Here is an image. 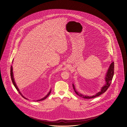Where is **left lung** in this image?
Segmentation results:
<instances>
[{"instance_id": "1", "label": "left lung", "mask_w": 127, "mask_h": 127, "mask_svg": "<svg viewBox=\"0 0 127 127\" xmlns=\"http://www.w3.org/2000/svg\"><path fill=\"white\" fill-rule=\"evenodd\" d=\"M114 63L112 62L110 65L106 73H105V84L101 88L99 92L96 93L95 95H93L92 96H89L86 95H83L81 94L77 90H76L74 84H72V86L74 89L75 92L77 95L80 96L81 97L84 98V99H92L95 98L97 96H99L101 95L102 94L105 93L107 90L108 89L109 87L110 86L111 84V81L112 80V78L114 75Z\"/></svg>"}]
</instances>
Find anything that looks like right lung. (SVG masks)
I'll return each instance as SVG.
<instances>
[{
    "label": "right lung",
    "mask_w": 127,
    "mask_h": 127,
    "mask_svg": "<svg viewBox=\"0 0 127 127\" xmlns=\"http://www.w3.org/2000/svg\"><path fill=\"white\" fill-rule=\"evenodd\" d=\"M13 62V60L12 63ZM10 76H11V80H12V81L13 84V85H14L15 87L16 88V89L18 91V92L19 93V94H20V95H22V96L24 98H25V99H28V98H26V97H25L24 96H23V95H22V94L21 92H20V90L19 89L18 87H17V85H16V82H15V79H14V75H13V67L12 65H11V67H10ZM51 89L50 90L49 92L47 94V95L46 96H44V97H43V98H42V99H38V100H36V101H39L43 100L44 99H46V98H47V97H48V96L50 95V94L51 93ZM34 101H35V100H34Z\"/></svg>",
    "instance_id": "obj_1"
}]
</instances>
